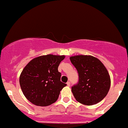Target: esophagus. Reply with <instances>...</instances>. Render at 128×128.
Wrapping results in <instances>:
<instances>
[{
	"label": "esophagus",
	"instance_id": "34e87169",
	"mask_svg": "<svg viewBox=\"0 0 128 128\" xmlns=\"http://www.w3.org/2000/svg\"><path fill=\"white\" fill-rule=\"evenodd\" d=\"M66 84H67V86H70V82H69V81H68V82H67V83H66Z\"/></svg>",
	"mask_w": 128,
	"mask_h": 128
}]
</instances>
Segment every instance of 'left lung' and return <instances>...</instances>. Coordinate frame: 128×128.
I'll use <instances>...</instances> for the list:
<instances>
[{"instance_id":"8db88e82","label":"left lung","mask_w":128,"mask_h":128,"mask_svg":"<svg viewBox=\"0 0 128 128\" xmlns=\"http://www.w3.org/2000/svg\"><path fill=\"white\" fill-rule=\"evenodd\" d=\"M70 60L79 76L76 84L71 87L75 99L86 105H93L102 100L109 90L110 79L100 60L91 56H76Z\"/></svg>"}]
</instances>
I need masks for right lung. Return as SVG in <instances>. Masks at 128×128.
Returning <instances> with one entry per match:
<instances>
[{"label":"right lung","mask_w":128,"mask_h":128,"mask_svg":"<svg viewBox=\"0 0 128 128\" xmlns=\"http://www.w3.org/2000/svg\"><path fill=\"white\" fill-rule=\"evenodd\" d=\"M64 56L46 55L32 60L22 71L20 84L23 94L32 103L48 106L57 100L66 84L60 81L59 64Z\"/></svg>","instance_id":"add662e5"}]
</instances>
